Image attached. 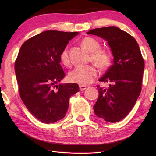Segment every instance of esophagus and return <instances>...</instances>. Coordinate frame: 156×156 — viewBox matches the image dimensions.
I'll use <instances>...</instances> for the list:
<instances>
[{
    "label": "esophagus",
    "instance_id": "obj_1",
    "mask_svg": "<svg viewBox=\"0 0 156 156\" xmlns=\"http://www.w3.org/2000/svg\"><path fill=\"white\" fill-rule=\"evenodd\" d=\"M87 89L86 86H83V85H80V90L82 91H84Z\"/></svg>",
    "mask_w": 156,
    "mask_h": 156
}]
</instances>
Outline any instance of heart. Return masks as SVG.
Segmentation results:
<instances>
[{
    "label": "heart",
    "mask_w": 156,
    "mask_h": 156,
    "mask_svg": "<svg viewBox=\"0 0 156 156\" xmlns=\"http://www.w3.org/2000/svg\"><path fill=\"white\" fill-rule=\"evenodd\" d=\"M83 48L91 53V61L95 63L101 69H106L112 62V56L109 51L100 49V43L96 39L91 37H86L81 42ZM60 60L65 66L70 65L68 49L66 47L60 54ZM98 74L97 69L94 65L81 66L76 67L68 75L69 80L72 83H77L80 85H88L93 83Z\"/></svg>",
    "instance_id": "b5f03b06"
}]
</instances>
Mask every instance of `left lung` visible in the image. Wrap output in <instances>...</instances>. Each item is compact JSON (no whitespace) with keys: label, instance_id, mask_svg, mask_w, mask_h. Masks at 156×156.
I'll use <instances>...</instances> for the list:
<instances>
[{"label":"left lung","instance_id":"obj_1","mask_svg":"<svg viewBox=\"0 0 156 156\" xmlns=\"http://www.w3.org/2000/svg\"><path fill=\"white\" fill-rule=\"evenodd\" d=\"M108 41L113 64L99 81L110 83L108 88L98 85L99 96L94 106L97 116L109 122L125 118L135 105L142 90L144 62L136 39L114 26L89 30Z\"/></svg>","mask_w":156,"mask_h":156}]
</instances>
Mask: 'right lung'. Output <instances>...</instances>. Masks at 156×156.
<instances>
[{
  "mask_svg": "<svg viewBox=\"0 0 156 156\" xmlns=\"http://www.w3.org/2000/svg\"><path fill=\"white\" fill-rule=\"evenodd\" d=\"M78 32L49 30L31 37L21 46L14 68L20 96L34 117L43 123L62 119L69 98L79 91L76 83H58L65 73L60 54Z\"/></svg>",
  "mask_w": 156,
  "mask_h": 156,
  "instance_id": "add662e5",
  "label": "right lung"
}]
</instances>
